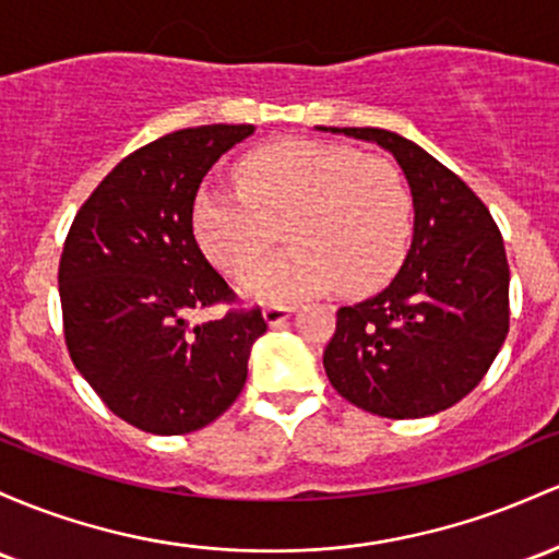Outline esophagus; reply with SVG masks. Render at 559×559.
I'll use <instances>...</instances> for the list:
<instances>
[{
	"mask_svg": "<svg viewBox=\"0 0 559 559\" xmlns=\"http://www.w3.org/2000/svg\"><path fill=\"white\" fill-rule=\"evenodd\" d=\"M294 312V308L289 305H267L265 310H262V318H265L267 326H281V323H286V318H289Z\"/></svg>",
	"mask_w": 559,
	"mask_h": 559,
	"instance_id": "1",
	"label": "esophagus"
}]
</instances>
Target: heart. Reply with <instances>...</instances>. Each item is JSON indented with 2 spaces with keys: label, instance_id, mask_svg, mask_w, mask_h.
<instances>
[{
  "label": "heart",
  "instance_id": "heart-1",
  "mask_svg": "<svg viewBox=\"0 0 559 559\" xmlns=\"http://www.w3.org/2000/svg\"><path fill=\"white\" fill-rule=\"evenodd\" d=\"M238 188L204 182L193 195V233L219 270L241 275L278 241L292 247L257 265L241 289L292 302L342 284L349 294L388 284L414 228V199L388 158L321 140H281L238 162Z\"/></svg>",
  "mask_w": 559,
  "mask_h": 559
}]
</instances>
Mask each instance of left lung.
Returning <instances> with one entry per match:
<instances>
[{
    "instance_id": "1",
    "label": "left lung",
    "mask_w": 559,
    "mask_h": 559,
    "mask_svg": "<svg viewBox=\"0 0 559 559\" xmlns=\"http://www.w3.org/2000/svg\"><path fill=\"white\" fill-rule=\"evenodd\" d=\"M331 132L395 156L414 195V241L388 289L336 310L323 369L345 401L369 414H438L480 384L507 340L504 238L475 190L416 143L377 127Z\"/></svg>"
}]
</instances>
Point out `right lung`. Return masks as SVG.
Instances as JSON below:
<instances>
[{"label":"right lung","instance_id":"right-lung-1","mask_svg":"<svg viewBox=\"0 0 559 559\" xmlns=\"http://www.w3.org/2000/svg\"><path fill=\"white\" fill-rule=\"evenodd\" d=\"M251 132L206 124L143 145L103 177L66 236V347L97 397L143 432H195L225 414L267 331L260 308L190 323V312L238 302L195 243L190 210L212 164Z\"/></svg>","mask_w":559,"mask_h":559}]
</instances>
